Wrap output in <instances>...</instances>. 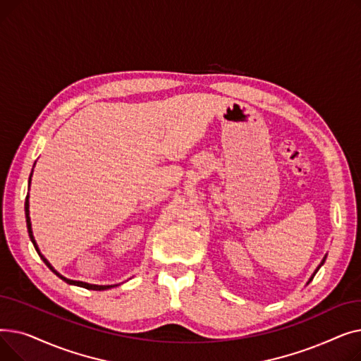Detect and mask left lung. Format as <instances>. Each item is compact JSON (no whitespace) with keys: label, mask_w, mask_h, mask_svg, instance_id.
Wrapping results in <instances>:
<instances>
[{"label":"left lung","mask_w":361,"mask_h":361,"mask_svg":"<svg viewBox=\"0 0 361 361\" xmlns=\"http://www.w3.org/2000/svg\"><path fill=\"white\" fill-rule=\"evenodd\" d=\"M326 256H328V255H325V257H324V259H322V262L319 263V267H317V268L314 269V272H313V274H312V276L309 278V281H307V283H306V286H309V283H310V282H312V279H313V276L316 275V272H317V271L320 269V267H322V264H324V263H325V260H326Z\"/></svg>","instance_id":"1"}]
</instances>
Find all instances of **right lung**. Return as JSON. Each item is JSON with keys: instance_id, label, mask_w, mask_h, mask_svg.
Returning <instances> with one entry per match:
<instances>
[{"instance_id": "obj_1", "label": "right lung", "mask_w": 361, "mask_h": 361, "mask_svg": "<svg viewBox=\"0 0 361 361\" xmlns=\"http://www.w3.org/2000/svg\"><path fill=\"white\" fill-rule=\"evenodd\" d=\"M35 166V165H33ZM32 174H33V169H32V173H30V177H29V187H30V181H32ZM29 193H27V196H26V202H25V215H26V225H27V233H29V237H30V241L33 243V247L36 249V252H37V255L41 256V259L45 262V264L47 267L56 275L59 278H61L63 281H66L67 283H70V286H75V287H82V288H86V290H94V291H104V290H109V288H114V287H118L120 283H114V286H97V283H89V282H83V281H74V279H68V278H66V276H63L59 271H55L54 269V267L52 264L47 260V257L41 253V250H39V247H37V244H36V240H35V237H33V231H32V222H30V216H29Z\"/></svg>"}]
</instances>
